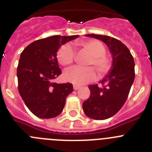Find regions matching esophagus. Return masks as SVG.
<instances>
[{"instance_id": "esophagus-1", "label": "esophagus", "mask_w": 152, "mask_h": 152, "mask_svg": "<svg viewBox=\"0 0 152 152\" xmlns=\"http://www.w3.org/2000/svg\"><path fill=\"white\" fill-rule=\"evenodd\" d=\"M80 88V86L77 85V84H74V85H73V88H74V90H75V91H77V90H78Z\"/></svg>"}]
</instances>
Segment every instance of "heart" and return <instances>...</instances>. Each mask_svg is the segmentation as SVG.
I'll return each instance as SVG.
<instances>
[{"label": "heart", "instance_id": "obj_1", "mask_svg": "<svg viewBox=\"0 0 152 152\" xmlns=\"http://www.w3.org/2000/svg\"><path fill=\"white\" fill-rule=\"evenodd\" d=\"M80 49L91 56L87 65L96 69L100 77H105L110 72L113 67L112 60L106 55V48L101 42L96 39H86L77 43ZM75 51L70 44H65L59 49L57 54L58 61L63 66H70L73 64ZM92 67L74 68L68 70L64 75V79L68 82L77 85H82L91 82L96 78V73Z\"/></svg>", "mask_w": 152, "mask_h": 152}]
</instances>
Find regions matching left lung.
<instances>
[{"label":"left lung","mask_w":152,"mask_h":152,"mask_svg":"<svg viewBox=\"0 0 152 152\" xmlns=\"http://www.w3.org/2000/svg\"><path fill=\"white\" fill-rule=\"evenodd\" d=\"M86 36L102 40L113 55L112 69L100 81L103 87L90 85L91 94L82 104L86 116L103 120L114 116L124 105L135 79V62L130 51L119 40L103 35Z\"/></svg>","instance_id":"8db88e82"}]
</instances>
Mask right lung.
Segmentation results:
<instances>
[{"mask_svg": "<svg viewBox=\"0 0 152 152\" xmlns=\"http://www.w3.org/2000/svg\"><path fill=\"white\" fill-rule=\"evenodd\" d=\"M79 36H52L26 46L17 66L18 91L29 110L39 118L50 119L63 110L65 100L73 91L71 83L57 84L61 74L57 60L58 48Z\"/></svg>", "mask_w": 152, "mask_h": 152, "instance_id": "right-lung-1", "label": "right lung"}]
</instances>
